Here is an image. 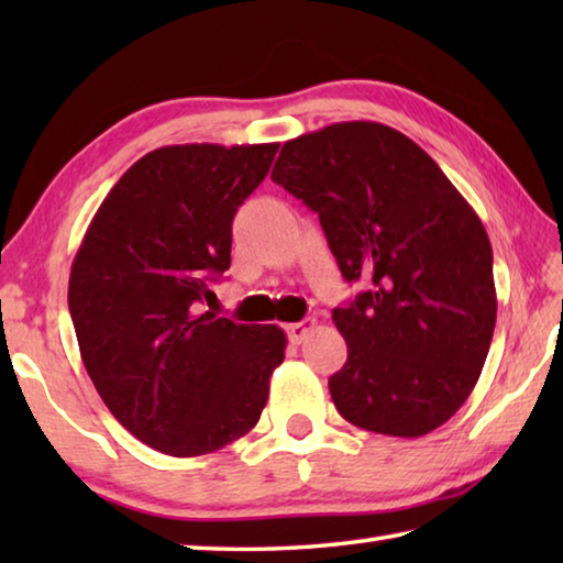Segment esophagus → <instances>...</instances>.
I'll return each mask as SVG.
<instances>
[{
  "instance_id": "34e87169",
  "label": "esophagus",
  "mask_w": 563,
  "mask_h": 563,
  "mask_svg": "<svg viewBox=\"0 0 563 563\" xmlns=\"http://www.w3.org/2000/svg\"><path fill=\"white\" fill-rule=\"evenodd\" d=\"M316 325H318L316 318H305L300 322H292V325H288V338H290L292 345H300V342L310 335L312 328H316Z\"/></svg>"
}]
</instances>
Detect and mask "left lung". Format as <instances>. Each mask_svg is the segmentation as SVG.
<instances>
[{
    "label": "left lung",
    "mask_w": 563,
    "mask_h": 563,
    "mask_svg": "<svg viewBox=\"0 0 563 563\" xmlns=\"http://www.w3.org/2000/svg\"><path fill=\"white\" fill-rule=\"evenodd\" d=\"M271 178L316 211L347 283L332 310L347 362L330 395L350 424L422 437L472 395L497 322L479 216L405 133L332 123L283 144Z\"/></svg>",
    "instance_id": "left-lung-1"
}]
</instances>
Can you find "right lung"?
Wrapping results in <instances>:
<instances>
[{"label":"right lung","mask_w":563,"mask_h":563,"mask_svg":"<svg viewBox=\"0 0 563 563\" xmlns=\"http://www.w3.org/2000/svg\"><path fill=\"white\" fill-rule=\"evenodd\" d=\"M278 146L151 151L109 190L76 251L69 312L84 367L109 412L164 454L221 450L268 402L285 332L203 302L231 265L238 208Z\"/></svg>","instance_id":"right-lung-1"}]
</instances>
